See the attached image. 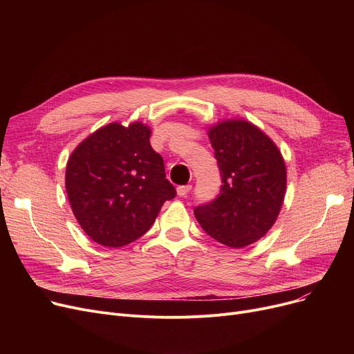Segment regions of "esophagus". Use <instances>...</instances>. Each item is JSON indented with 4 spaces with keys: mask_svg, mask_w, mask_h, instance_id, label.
Instances as JSON below:
<instances>
[{
    "mask_svg": "<svg viewBox=\"0 0 354 354\" xmlns=\"http://www.w3.org/2000/svg\"><path fill=\"white\" fill-rule=\"evenodd\" d=\"M191 185H182V187H178L176 188V192H178V195L180 196V198H183V196H187L188 194H189V191H191Z\"/></svg>",
    "mask_w": 354,
    "mask_h": 354,
    "instance_id": "obj_1",
    "label": "esophagus"
}]
</instances>
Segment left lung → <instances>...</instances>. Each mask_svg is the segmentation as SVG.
Instances as JSON below:
<instances>
[{"mask_svg":"<svg viewBox=\"0 0 354 354\" xmlns=\"http://www.w3.org/2000/svg\"><path fill=\"white\" fill-rule=\"evenodd\" d=\"M221 172L218 196L194 212L202 230L218 243L244 248L263 238L280 214L287 171L274 142L245 120L209 129Z\"/></svg>","mask_w":354,"mask_h":354,"instance_id":"1","label":"left lung"}]
</instances>
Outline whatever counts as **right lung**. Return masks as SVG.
I'll return each instance as SVG.
<instances>
[{
    "label": "right lung",
    "mask_w": 354,
    "mask_h": 354,
    "mask_svg": "<svg viewBox=\"0 0 354 354\" xmlns=\"http://www.w3.org/2000/svg\"><path fill=\"white\" fill-rule=\"evenodd\" d=\"M151 129L110 123L71 153L66 191L83 231L103 247L133 243L149 231L166 201L176 196L163 159L151 142Z\"/></svg>",
    "instance_id": "add662e5"
}]
</instances>
